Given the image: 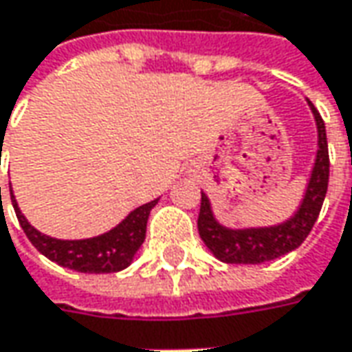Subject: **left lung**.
<instances>
[{
  "label": "left lung",
  "instance_id": "left-lung-1",
  "mask_svg": "<svg viewBox=\"0 0 352 352\" xmlns=\"http://www.w3.org/2000/svg\"><path fill=\"white\" fill-rule=\"evenodd\" d=\"M306 101L311 109V115L316 118L318 152H316V162L309 173L304 199L300 202L296 212L288 220L276 226H265V228H226L216 220L208 197L200 192L202 197H200V212L199 222H197L199 234L204 245L222 263L259 265L265 261L276 259L300 248L316 224L325 192H327V183H329V152H327L325 124L311 101L309 99Z\"/></svg>",
  "mask_w": 352,
  "mask_h": 352
}]
</instances>
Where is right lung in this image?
Masks as SVG:
<instances>
[{"instance_id":"right-lung-1","label":"right lung","mask_w":352,"mask_h":352,"mask_svg":"<svg viewBox=\"0 0 352 352\" xmlns=\"http://www.w3.org/2000/svg\"><path fill=\"white\" fill-rule=\"evenodd\" d=\"M157 200L160 199L138 206L136 210L128 214L120 224L101 236L87 237V239H56V237L41 234L34 226L29 224V220L19 210L17 200L11 190V202L17 214L19 224L31 239L32 245L38 249L44 257H48L66 269L95 274L118 273L132 263L140 245L146 239L148 216L157 204Z\"/></svg>"}]
</instances>
